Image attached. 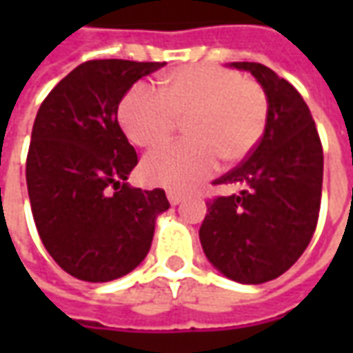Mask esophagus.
<instances>
[{"mask_svg": "<svg viewBox=\"0 0 353 353\" xmlns=\"http://www.w3.org/2000/svg\"><path fill=\"white\" fill-rule=\"evenodd\" d=\"M183 194L181 192H176V191H168V200H170V204L172 206H177L179 202H183Z\"/></svg>", "mask_w": 353, "mask_h": 353, "instance_id": "obj_1", "label": "esophagus"}]
</instances>
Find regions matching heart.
Returning a JSON list of instances; mask_svg holds the SVG:
<instances>
[{
	"label": "heart",
	"mask_w": 353,
	"mask_h": 353,
	"mask_svg": "<svg viewBox=\"0 0 353 353\" xmlns=\"http://www.w3.org/2000/svg\"><path fill=\"white\" fill-rule=\"evenodd\" d=\"M161 88L134 87L119 108L121 126L132 143L157 147L187 119L191 139L149 153L143 177L176 192L194 189L227 164L248 159L265 136L268 96L255 79L221 65H185L161 77Z\"/></svg>",
	"instance_id": "obj_1"
}]
</instances>
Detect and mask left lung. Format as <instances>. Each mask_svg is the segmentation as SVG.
<instances>
[{
    "mask_svg": "<svg viewBox=\"0 0 353 353\" xmlns=\"http://www.w3.org/2000/svg\"><path fill=\"white\" fill-rule=\"evenodd\" d=\"M268 96L257 149L214 185L242 191L208 202L200 244L210 263L240 283H263L295 265L318 225L323 149L310 109L291 83L257 62H232Z\"/></svg>",
    "mask_w": 353,
    "mask_h": 353,
    "instance_id": "obj_1",
    "label": "left lung"
}]
</instances>
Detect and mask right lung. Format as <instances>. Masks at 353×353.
<instances>
[{"label":"right lung","mask_w":353,"mask_h":353,"mask_svg":"<svg viewBox=\"0 0 353 353\" xmlns=\"http://www.w3.org/2000/svg\"><path fill=\"white\" fill-rule=\"evenodd\" d=\"M164 62L88 60L52 88L32 128L26 181L45 250L83 281H111L145 259L162 189L126 183L138 164L117 109L141 77Z\"/></svg>","instance_id":"add662e5"}]
</instances>
